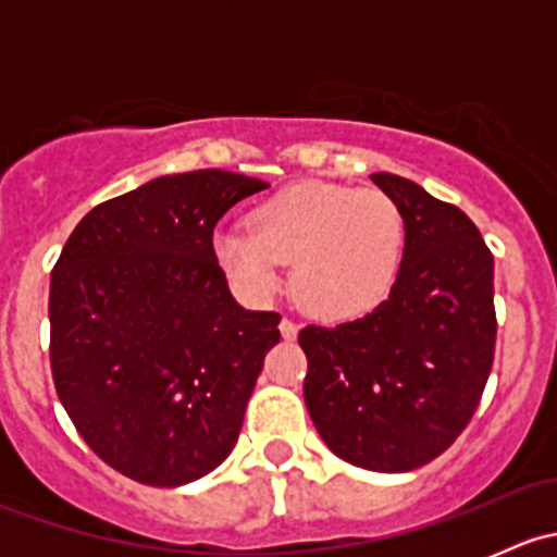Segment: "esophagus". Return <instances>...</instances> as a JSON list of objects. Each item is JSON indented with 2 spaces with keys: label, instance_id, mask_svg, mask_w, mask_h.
I'll list each match as a JSON object with an SVG mask.
<instances>
[{
  "label": "esophagus",
  "instance_id": "esophagus-1",
  "mask_svg": "<svg viewBox=\"0 0 557 557\" xmlns=\"http://www.w3.org/2000/svg\"><path fill=\"white\" fill-rule=\"evenodd\" d=\"M280 334H283V339H296L299 336V325L290 318H283L280 320Z\"/></svg>",
  "mask_w": 557,
  "mask_h": 557
}]
</instances>
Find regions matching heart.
Returning a JSON list of instances; mask_svg holds the SVG:
<instances>
[{
  "mask_svg": "<svg viewBox=\"0 0 557 557\" xmlns=\"http://www.w3.org/2000/svg\"><path fill=\"white\" fill-rule=\"evenodd\" d=\"M212 250L252 299H269L283 263H294V296L307 312L352 320L391 294L401 269L404 218L380 188L296 183L261 201L247 228H221Z\"/></svg>",
  "mask_w": 557,
  "mask_h": 557,
  "instance_id": "b5f03b06",
  "label": "heart"
}]
</instances>
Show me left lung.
<instances>
[{"mask_svg":"<svg viewBox=\"0 0 557 557\" xmlns=\"http://www.w3.org/2000/svg\"><path fill=\"white\" fill-rule=\"evenodd\" d=\"M404 218V256L380 307L336 329L307 325L305 401L329 450L369 471H412L469 425L496 350L493 256L455 205L372 174Z\"/></svg>","mask_w":557,"mask_h":557,"instance_id":"8db88e82","label":"left lung"}]
</instances>
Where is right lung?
I'll return each mask as SVG.
<instances>
[{
	"instance_id": "obj_1",
	"label": "right lung",
	"mask_w": 557,
	"mask_h": 557,
	"mask_svg": "<svg viewBox=\"0 0 557 557\" xmlns=\"http://www.w3.org/2000/svg\"><path fill=\"white\" fill-rule=\"evenodd\" d=\"M263 188L223 170L150 180L94 207L50 274L55 393L143 485H188L228 458L280 342V314L239 307L212 250L215 223Z\"/></svg>"
}]
</instances>
